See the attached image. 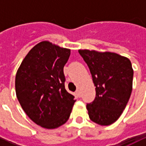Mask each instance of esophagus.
Returning <instances> with one entry per match:
<instances>
[{"label":"esophagus","instance_id":"obj_1","mask_svg":"<svg viewBox=\"0 0 146 146\" xmlns=\"http://www.w3.org/2000/svg\"><path fill=\"white\" fill-rule=\"evenodd\" d=\"M76 95L77 96V97H79V98H80V97L81 96V93H80V89H77V90H76Z\"/></svg>","mask_w":146,"mask_h":146}]
</instances>
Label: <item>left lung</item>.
<instances>
[{
  "instance_id": "obj_1",
  "label": "left lung",
  "mask_w": 146,
  "mask_h": 146,
  "mask_svg": "<svg viewBox=\"0 0 146 146\" xmlns=\"http://www.w3.org/2000/svg\"><path fill=\"white\" fill-rule=\"evenodd\" d=\"M88 66L96 98L86 108L91 120L102 126L114 123L125 109L132 90L133 69L129 59L111 52L79 49Z\"/></svg>"
}]
</instances>
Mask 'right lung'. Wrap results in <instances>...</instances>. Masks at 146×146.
Returning a JSON list of instances; mask_svg holds the SVG:
<instances>
[{"instance_id":"obj_1","label":"right lung","mask_w":146,"mask_h":146,"mask_svg":"<svg viewBox=\"0 0 146 146\" xmlns=\"http://www.w3.org/2000/svg\"><path fill=\"white\" fill-rule=\"evenodd\" d=\"M70 54L69 48L44 40L28 52L17 70V98L27 115L44 128L64 124L76 102L64 85L63 67Z\"/></svg>"}]
</instances>
